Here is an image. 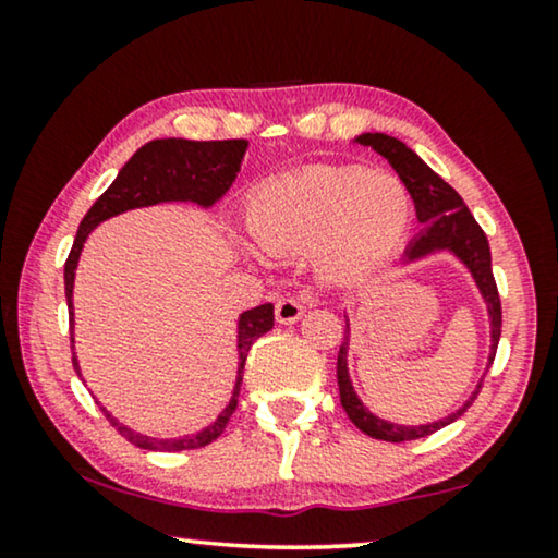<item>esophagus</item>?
<instances>
[{
    "instance_id": "34e87169",
    "label": "esophagus",
    "mask_w": 558,
    "mask_h": 558,
    "mask_svg": "<svg viewBox=\"0 0 558 558\" xmlns=\"http://www.w3.org/2000/svg\"><path fill=\"white\" fill-rule=\"evenodd\" d=\"M274 315H277L279 325H294L296 319H302L304 307L302 302L294 300V296H284V300H279L277 307H274Z\"/></svg>"
}]
</instances>
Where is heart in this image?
Masks as SVG:
<instances>
[{
	"label": "heart",
	"instance_id": "b5f03b06",
	"mask_svg": "<svg viewBox=\"0 0 558 558\" xmlns=\"http://www.w3.org/2000/svg\"><path fill=\"white\" fill-rule=\"evenodd\" d=\"M411 195L399 178L357 165H319L258 187L248 231L274 256L312 254L327 281H355L399 248Z\"/></svg>",
	"mask_w": 558,
	"mask_h": 558
}]
</instances>
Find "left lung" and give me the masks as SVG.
Returning a JSON list of instances; mask_svg holds the SVG:
<instances>
[{"mask_svg": "<svg viewBox=\"0 0 558 558\" xmlns=\"http://www.w3.org/2000/svg\"><path fill=\"white\" fill-rule=\"evenodd\" d=\"M355 144L371 147L373 151H378L380 157L388 159V165L393 167L403 185H407L411 201H414L418 223H424V231L409 243V248L403 251L401 262L411 264V262H418V258L439 254V251H449L454 258H460L464 269H468L472 274V279H475L480 296H483L487 304V317H490V355H487V368H485L487 373L495 361V350H498L502 315H500L498 287H495V277H493L490 243H487V235L483 233V228H480L477 220L472 218V213L468 210V205H464L460 193H457L452 185H447V182L441 180L439 174L434 172L414 149H409L401 140L380 134V132L376 134L365 132L361 136H355ZM348 348H350V323L345 319V340H342L340 353H338L340 403L342 409H345L350 422L373 439L411 441V439L429 437V434L439 432L441 426L452 424L454 418H460L464 411L472 407V401L477 399L480 386H483V380H480L470 399L464 401L454 414L437 418V422L418 424V426L393 424L373 414V411L365 409V403L357 399L353 380H350V373H348Z\"/></svg>", "mask_w": 558, "mask_h": 558, "instance_id": "8db88e82", "label": "left lung"}]
</instances>
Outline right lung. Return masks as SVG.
I'll list each match as a JSON object with an SVG mask.
<instances>
[{"label":"right lung","mask_w":558,"mask_h":558,"mask_svg":"<svg viewBox=\"0 0 558 558\" xmlns=\"http://www.w3.org/2000/svg\"><path fill=\"white\" fill-rule=\"evenodd\" d=\"M248 142L246 140H223V142H190V140H155L147 142L142 149L134 151V157L121 167L117 180L111 182L109 190L90 205L86 218L81 220L78 233H75L73 248L65 262V300H68V319H71V350L73 342V281L75 269H78V258L86 243L88 233L94 231L98 223L109 220L119 213L147 208V205L157 203H195L201 208H210L231 190L235 174L241 170L243 155H246ZM274 327V304H262V307L246 310L239 317V371H235V386L231 393V401L220 411L218 418L205 429L195 434H182V437L159 439L147 437L129 429L121 424L117 416L101 407V411L109 418L113 429H117L126 441L134 447L151 449V452H182V449H197L216 441L223 434L228 418L235 411L239 403V391L243 380V365H246L248 350L254 342L266 335ZM73 368L81 376L78 357L73 350Z\"/></svg>","instance_id":"obj_1"}]
</instances>
